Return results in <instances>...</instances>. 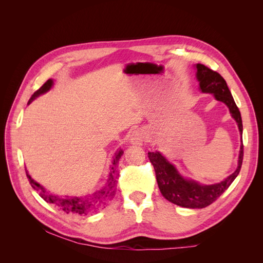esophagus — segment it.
Listing matches in <instances>:
<instances>
[{"instance_id":"obj_1","label":"esophagus","mask_w":263,"mask_h":263,"mask_svg":"<svg viewBox=\"0 0 263 263\" xmlns=\"http://www.w3.org/2000/svg\"><path fill=\"white\" fill-rule=\"evenodd\" d=\"M146 140L145 137V134L140 132V130H135L132 135V138H130V142L133 145H141L142 142Z\"/></svg>"}]
</instances>
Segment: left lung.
I'll return each mask as SVG.
<instances>
[{
  "instance_id": "obj_1",
  "label": "left lung",
  "mask_w": 263,
  "mask_h": 263,
  "mask_svg": "<svg viewBox=\"0 0 263 263\" xmlns=\"http://www.w3.org/2000/svg\"><path fill=\"white\" fill-rule=\"evenodd\" d=\"M196 77L204 93H213L216 100L224 102L230 114L236 119L242 136V121L239 108L236 105L225 79L218 72L202 63L196 65ZM148 158L154 165L159 190L165 200L186 209H204L214 203L232 184L240 172L243 159V145L240 146L239 160L236 171L220 183L213 185H202L195 181L183 179L174 166L159 153H148Z\"/></svg>"
}]
</instances>
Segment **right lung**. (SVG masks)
<instances>
[{
  "mask_svg": "<svg viewBox=\"0 0 263 263\" xmlns=\"http://www.w3.org/2000/svg\"><path fill=\"white\" fill-rule=\"evenodd\" d=\"M52 85V80L46 81L39 89L31 95V98L28 103H30L34 99H36L38 95H41L45 92L48 91ZM124 154V151L122 149H119L117 153L115 154V157L113 159V165H112V170H110L109 173V178L107 180L106 185L103 187L102 190L98 191V192L93 193L92 195H87V196H82V197H60L57 195H53L47 192V191L41 185L38 184L36 181L30 178L29 174L26 171V176L27 179L30 183V185L33 189H35L37 192L39 193L44 200L47 203H51L54 204L55 206H58L60 210H62L67 214H76V215H86L90 213L98 212L99 210H103L108 200H110V197L115 195V191H116V184H117V166H118V161L121 159L122 155Z\"/></svg>",
  "mask_w": 263,
  "mask_h": 263,
  "instance_id": "obj_1",
  "label": "right lung"
}]
</instances>
